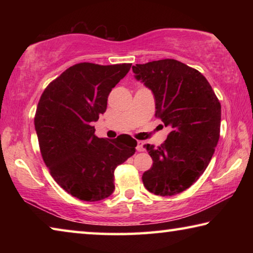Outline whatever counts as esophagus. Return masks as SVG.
<instances>
[{"label": "esophagus", "instance_id": "34e87169", "mask_svg": "<svg viewBox=\"0 0 253 253\" xmlns=\"http://www.w3.org/2000/svg\"><path fill=\"white\" fill-rule=\"evenodd\" d=\"M136 149H137V152H143L144 151V142H143V140H138V142H137Z\"/></svg>", "mask_w": 253, "mask_h": 253}]
</instances>
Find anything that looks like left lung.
<instances>
[{"label":"left lung","mask_w":253,"mask_h":253,"mask_svg":"<svg viewBox=\"0 0 253 253\" xmlns=\"http://www.w3.org/2000/svg\"><path fill=\"white\" fill-rule=\"evenodd\" d=\"M155 97V116L172 131L161 146L144 145L153 166L143 183L156 195L181 193L208 168L220 138L221 104L207 78L174 59L132 66Z\"/></svg>","instance_id":"1"}]
</instances>
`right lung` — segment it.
<instances>
[{
    "instance_id": "add662e5",
    "label": "right lung",
    "mask_w": 253,
    "mask_h": 253,
    "mask_svg": "<svg viewBox=\"0 0 253 253\" xmlns=\"http://www.w3.org/2000/svg\"><path fill=\"white\" fill-rule=\"evenodd\" d=\"M130 67L77 63L51 81L38 104L34 126L42 158L54 181L79 200L113 194L115 169L135 154L137 142L129 135L98 138L92 126Z\"/></svg>"
}]
</instances>
